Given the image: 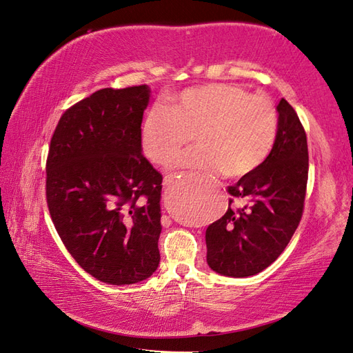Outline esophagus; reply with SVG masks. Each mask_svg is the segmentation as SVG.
Masks as SVG:
<instances>
[{"label": "esophagus", "mask_w": 353, "mask_h": 353, "mask_svg": "<svg viewBox=\"0 0 353 353\" xmlns=\"http://www.w3.org/2000/svg\"><path fill=\"white\" fill-rule=\"evenodd\" d=\"M165 185H167V181H165Z\"/></svg>", "instance_id": "obj_1"}]
</instances>
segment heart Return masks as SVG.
Masks as SVG:
<instances>
[{"mask_svg": "<svg viewBox=\"0 0 353 353\" xmlns=\"http://www.w3.org/2000/svg\"><path fill=\"white\" fill-rule=\"evenodd\" d=\"M279 115L265 95L229 83L188 88L170 106L156 103L141 125V148L148 161L167 165L192 139L197 145L172 161L200 177L221 172L239 179L256 171L276 144Z\"/></svg>", "mask_w": 353, "mask_h": 353, "instance_id": "1", "label": "heart"}]
</instances>
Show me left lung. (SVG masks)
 <instances>
[{
    "label": "left lung",
    "mask_w": 353,
    "mask_h": 353,
    "mask_svg": "<svg viewBox=\"0 0 353 353\" xmlns=\"http://www.w3.org/2000/svg\"><path fill=\"white\" fill-rule=\"evenodd\" d=\"M279 129L267 161L228 188V212L206 229V261L230 277L258 274L279 258L301 223L308 182L306 133L291 104H277ZM242 206L232 208L231 201Z\"/></svg>",
    "instance_id": "8db88e82"
}]
</instances>
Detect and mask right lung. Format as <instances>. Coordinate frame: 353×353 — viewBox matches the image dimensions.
<instances>
[{
  "mask_svg": "<svg viewBox=\"0 0 353 353\" xmlns=\"http://www.w3.org/2000/svg\"><path fill=\"white\" fill-rule=\"evenodd\" d=\"M147 85L104 88L65 112L51 138L47 203L66 250L104 283L159 265L162 176L142 156Z\"/></svg>",
  "mask_w": 353,
  "mask_h": 353,
  "instance_id": "add662e5",
  "label": "right lung"
}]
</instances>
